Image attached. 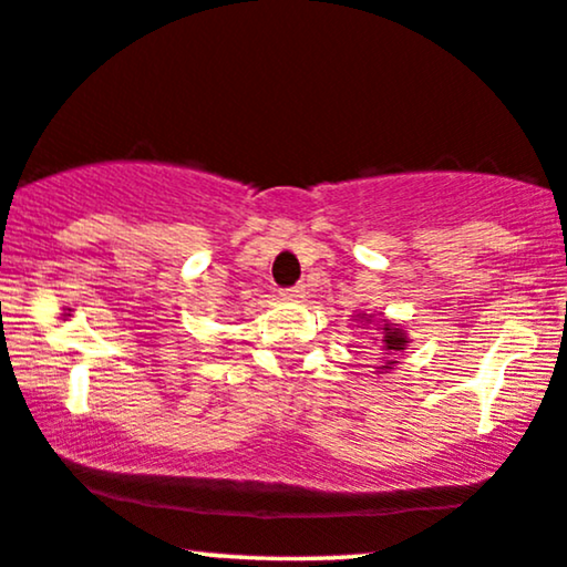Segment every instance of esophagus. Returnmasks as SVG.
Here are the masks:
<instances>
[{
    "label": "esophagus",
    "mask_w": 567,
    "mask_h": 567,
    "mask_svg": "<svg viewBox=\"0 0 567 567\" xmlns=\"http://www.w3.org/2000/svg\"><path fill=\"white\" fill-rule=\"evenodd\" d=\"M307 286L303 284H299V286H293V289H286V291H281V296L284 299H289V301H303L307 299Z\"/></svg>",
    "instance_id": "1"
}]
</instances>
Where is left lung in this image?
Returning <instances> with one entry per match:
<instances>
[{"instance_id":"8db88e82","label":"left lung","mask_w":567,"mask_h":567,"mask_svg":"<svg viewBox=\"0 0 567 567\" xmlns=\"http://www.w3.org/2000/svg\"><path fill=\"white\" fill-rule=\"evenodd\" d=\"M357 321H362L364 327H370L374 321V329H378V337H374V342L380 344L382 360H380L378 368H374V374L395 370L400 352H405L408 344H411V337H408L405 329L395 324V321L385 319L382 313H362L360 311V313H357Z\"/></svg>"}]
</instances>
